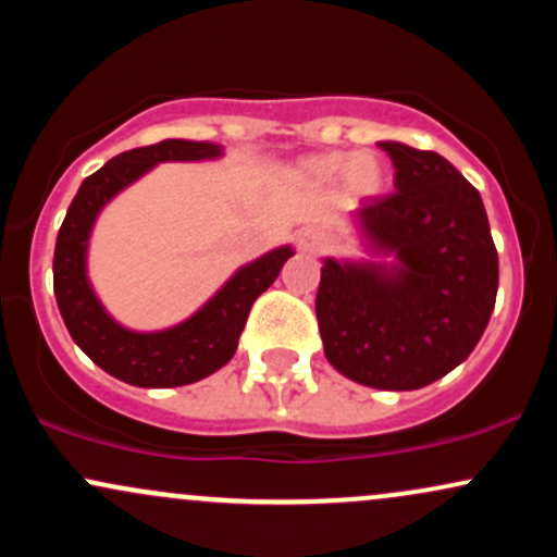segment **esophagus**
<instances>
[{"label":"esophagus","mask_w":557,"mask_h":557,"mask_svg":"<svg viewBox=\"0 0 557 557\" xmlns=\"http://www.w3.org/2000/svg\"><path fill=\"white\" fill-rule=\"evenodd\" d=\"M298 246L304 248V251H317V248L322 246V240H319V235L314 233V230H300Z\"/></svg>","instance_id":"obj_1"}]
</instances>
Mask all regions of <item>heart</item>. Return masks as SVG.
Returning <instances> with one entry per match:
<instances>
[{
    "label": "heart",
    "mask_w": 557,
    "mask_h": 557,
    "mask_svg": "<svg viewBox=\"0 0 557 557\" xmlns=\"http://www.w3.org/2000/svg\"><path fill=\"white\" fill-rule=\"evenodd\" d=\"M300 170L309 181L319 185H335L343 181L345 194L350 198H374L385 194L387 168L382 159L369 151L350 154V151H322L300 162Z\"/></svg>",
    "instance_id": "heart-1"
}]
</instances>
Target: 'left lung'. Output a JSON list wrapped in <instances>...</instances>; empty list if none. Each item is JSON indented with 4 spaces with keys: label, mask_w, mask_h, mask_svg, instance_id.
<instances>
[{
    "label": "left lung",
    "mask_w": 557,
    "mask_h": 557,
    "mask_svg": "<svg viewBox=\"0 0 557 557\" xmlns=\"http://www.w3.org/2000/svg\"><path fill=\"white\" fill-rule=\"evenodd\" d=\"M395 194L356 209L374 257L324 259L317 322L348 380L419 389L469 359L497 296V251L479 190L434 151L382 140Z\"/></svg>",
    "instance_id": "left-lung-1"
}]
</instances>
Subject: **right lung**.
Returning <instances> with one entry per match:
<instances>
[{
	"label": "right lung",
	"mask_w": 557,
	"mask_h": 557,
	"mask_svg": "<svg viewBox=\"0 0 557 557\" xmlns=\"http://www.w3.org/2000/svg\"><path fill=\"white\" fill-rule=\"evenodd\" d=\"M222 157L220 144L168 138L117 154L81 183L54 246V296L75 345L107 374L136 387H181L214 374L233 359L253 300L277 280L293 257L280 246L240 267L194 317L159 332H133L107 314L86 274L96 216L120 190L159 162H201Z\"/></svg>",
	"instance_id": "1"
}]
</instances>
